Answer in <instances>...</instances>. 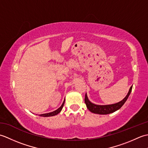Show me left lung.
I'll use <instances>...</instances> for the list:
<instances>
[{
    "label": "left lung",
    "instance_id": "obj_1",
    "mask_svg": "<svg viewBox=\"0 0 148 148\" xmlns=\"http://www.w3.org/2000/svg\"><path fill=\"white\" fill-rule=\"evenodd\" d=\"M132 86L130 88L127 95L123 99L121 100L120 102H117L116 103H113V104H109V105L95 104V103H93L92 102L90 101L88 98L86 93L85 95V98H84V102H85L87 108L90 111H91L93 113H95V114H111V113H112L116 111H118V109H119L121 108L123 105L125 103V102L127 101L128 97H129L130 94L132 92Z\"/></svg>",
    "mask_w": 148,
    "mask_h": 148
}]
</instances>
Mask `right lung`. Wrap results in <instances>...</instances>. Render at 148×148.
Returning a JSON list of instances; mask_svg holds the SVG:
<instances>
[{
    "instance_id": "add662e5",
    "label": "right lung",
    "mask_w": 148,
    "mask_h": 148,
    "mask_svg": "<svg viewBox=\"0 0 148 148\" xmlns=\"http://www.w3.org/2000/svg\"><path fill=\"white\" fill-rule=\"evenodd\" d=\"M64 103H65V99L64 100V102H63L62 106L60 107L58 109H57L55 111H53L51 112H48V113H45V114H39L40 116H42V117H49V116H55L56 114H58L59 112H60V111H62V109L63 108V107H64Z\"/></svg>"
}]
</instances>
